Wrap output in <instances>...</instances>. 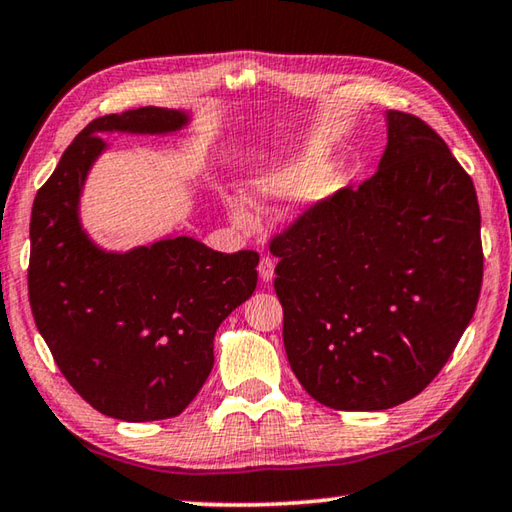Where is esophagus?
Instances as JSON below:
<instances>
[{
	"label": "esophagus",
	"mask_w": 512,
	"mask_h": 512,
	"mask_svg": "<svg viewBox=\"0 0 512 512\" xmlns=\"http://www.w3.org/2000/svg\"><path fill=\"white\" fill-rule=\"evenodd\" d=\"M257 271H259V277H262V282L268 284V282L273 280V275H275V262H273L271 257H262V259H259Z\"/></svg>",
	"instance_id": "obj_1"
}]
</instances>
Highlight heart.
<instances>
[{
  "mask_svg": "<svg viewBox=\"0 0 512 512\" xmlns=\"http://www.w3.org/2000/svg\"><path fill=\"white\" fill-rule=\"evenodd\" d=\"M320 164H323V155L316 149H302L298 153H291L287 158L271 162L264 169H259L248 180V194L253 201L262 205L291 201V198L305 194V205H314L327 192V180L316 178ZM228 207L232 221L241 230L255 228L257 221L248 201H244V198H232Z\"/></svg>",
  "mask_w": 512,
  "mask_h": 512,
  "instance_id": "1",
  "label": "heart"
}]
</instances>
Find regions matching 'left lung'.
Returning a JSON list of instances; mask_svg holds the SVG:
<instances>
[{
    "instance_id": "left-lung-1",
    "label": "left lung",
    "mask_w": 512,
    "mask_h": 512,
    "mask_svg": "<svg viewBox=\"0 0 512 512\" xmlns=\"http://www.w3.org/2000/svg\"><path fill=\"white\" fill-rule=\"evenodd\" d=\"M386 128L375 176L271 241L291 370L336 411H384L422 393L481 293L472 178L422 119L388 110Z\"/></svg>"
}]
</instances>
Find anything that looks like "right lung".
I'll list each match as a JSON object with an SVG mask.
<instances>
[{"label": "right lung", "instance_id": "add662e5", "mask_svg": "<svg viewBox=\"0 0 512 512\" xmlns=\"http://www.w3.org/2000/svg\"><path fill=\"white\" fill-rule=\"evenodd\" d=\"M189 112L144 106L90 121L31 210L29 300L56 366L110 418H176L214 366V334L257 287L259 255H225L185 235L115 253L81 223V194L108 149L101 133L169 135Z\"/></svg>", "mask_w": 512, "mask_h": 512}]
</instances>
